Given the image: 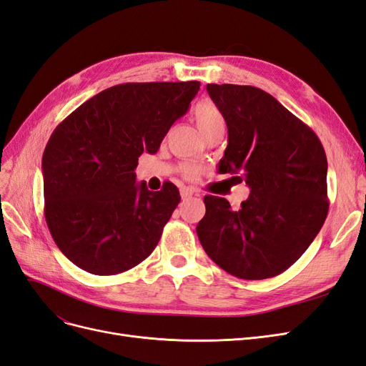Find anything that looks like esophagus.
<instances>
[{"mask_svg":"<svg viewBox=\"0 0 366 366\" xmlns=\"http://www.w3.org/2000/svg\"><path fill=\"white\" fill-rule=\"evenodd\" d=\"M180 195L183 200H187V198H191L194 195V191L191 189V187H183V189L180 191Z\"/></svg>","mask_w":366,"mask_h":366,"instance_id":"34e87169","label":"esophagus"}]
</instances>
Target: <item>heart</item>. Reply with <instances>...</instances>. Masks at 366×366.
Masks as SVG:
<instances>
[{"label":"heart","instance_id":"obj_1","mask_svg":"<svg viewBox=\"0 0 366 366\" xmlns=\"http://www.w3.org/2000/svg\"><path fill=\"white\" fill-rule=\"evenodd\" d=\"M194 119H195V124H197L198 129H200L202 132L209 129V128H212V127L224 124L223 114H221L219 109L209 101H203V102L195 105ZM182 172H183L186 179H195L197 174H198V168L195 164L187 163V164L183 166Z\"/></svg>","mask_w":366,"mask_h":366}]
</instances>
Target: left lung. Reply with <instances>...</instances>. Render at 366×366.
Masks as SVG:
<instances>
[{
    "mask_svg": "<svg viewBox=\"0 0 366 366\" xmlns=\"http://www.w3.org/2000/svg\"><path fill=\"white\" fill-rule=\"evenodd\" d=\"M227 125L221 174L246 182L239 210L206 195L197 224L204 252L241 280L285 272L312 244L328 214L327 156L312 128L257 86L207 84Z\"/></svg>",
    "mask_w": 366,
    "mask_h": 366,
    "instance_id": "left-lung-1",
    "label": "left lung"
}]
</instances>
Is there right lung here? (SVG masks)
I'll return each mask as SVG.
<instances>
[{
	"label": "right lung",
	"mask_w": 366,
	"mask_h": 366,
	"mask_svg": "<svg viewBox=\"0 0 366 366\" xmlns=\"http://www.w3.org/2000/svg\"><path fill=\"white\" fill-rule=\"evenodd\" d=\"M200 82H129L88 99L53 131L42 156L46 221L59 250L93 274L136 267L156 249L180 203L166 182L136 183L143 151L156 154Z\"/></svg>",
	"instance_id": "right-lung-1"
}]
</instances>
